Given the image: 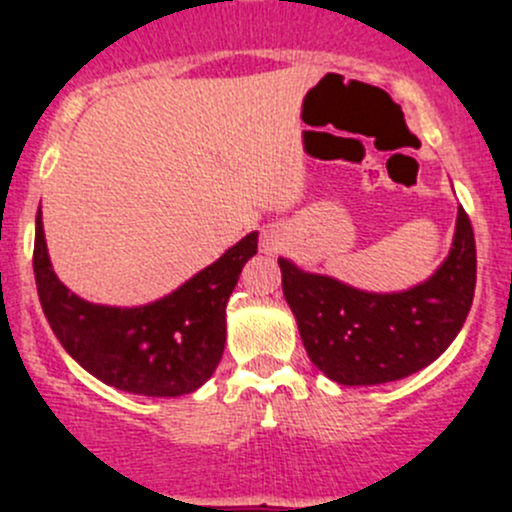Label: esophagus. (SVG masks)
<instances>
[{
    "instance_id": "34e87169",
    "label": "esophagus",
    "mask_w": 512,
    "mask_h": 512,
    "mask_svg": "<svg viewBox=\"0 0 512 512\" xmlns=\"http://www.w3.org/2000/svg\"><path fill=\"white\" fill-rule=\"evenodd\" d=\"M285 247V235H282L280 227H267L262 230V252L272 255V252H280Z\"/></svg>"
}]
</instances>
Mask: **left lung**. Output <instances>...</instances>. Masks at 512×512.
I'll list each match as a JSON object with an SVG mask.
<instances>
[{
    "label": "left lung",
    "mask_w": 512,
    "mask_h": 512,
    "mask_svg": "<svg viewBox=\"0 0 512 512\" xmlns=\"http://www.w3.org/2000/svg\"><path fill=\"white\" fill-rule=\"evenodd\" d=\"M282 292L312 364L344 386H376L426 369L461 332L476 289V237L458 205L446 260L399 292H369L280 257Z\"/></svg>",
    "instance_id": "left-lung-1"
}]
</instances>
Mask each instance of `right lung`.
Here are the masks:
<instances>
[{
	"mask_svg": "<svg viewBox=\"0 0 512 512\" xmlns=\"http://www.w3.org/2000/svg\"><path fill=\"white\" fill-rule=\"evenodd\" d=\"M257 252V232L156 302L141 307L96 304L56 277L36 213L34 277L51 332L91 376L138 396H183L198 391L225 352V307L245 262Z\"/></svg>",
	"mask_w": 512,
	"mask_h": 512,
	"instance_id": "1",
	"label": "right lung"
}]
</instances>
